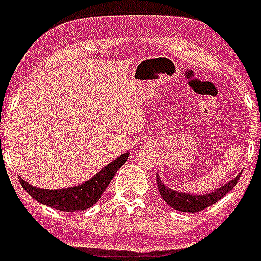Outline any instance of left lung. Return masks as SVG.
<instances>
[{
    "label": "left lung",
    "instance_id": "left-lung-1",
    "mask_svg": "<svg viewBox=\"0 0 261 261\" xmlns=\"http://www.w3.org/2000/svg\"><path fill=\"white\" fill-rule=\"evenodd\" d=\"M241 173H239L235 178H232L228 182H225L223 187H220L213 192H207L203 195H192L187 194V192H179L166 187L162 179L158 175V190H159L160 196L163 198L166 203L169 204L170 207L178 210V212H188V213H195V212H200V210L209 207L216 202H219L224 195H227L229 191L232 190L235 184L238 182Z\"/></svg>",
    "mask_w": 261,
    "mask_h": 261
}]
</instances>
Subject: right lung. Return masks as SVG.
<instances>
[{"label": "right lung", "instance_id": "add662e5", "mask_svg": "<svg viewBox=\"0 0 261 261\" xmlns=\"http://www.w3.org/2000/svg\"><path fill=\"white\" fill-rule=\"evenodd\" d=\"M130 153H123L115 160H112L109 165H106L102 170H99L92 178H90L83 184L63 188V190H44L37 188L34 185L29 184L24 179L19 177L20 184L30 196L45 204L52 209L61 210V212H76V210H86L91 207L99 200V198L109 185L112 178L115 177L116 171L124 165L125 160L128 159Z\"/></svg>", "mask_w": 261, "mask_h": 261}]
</instances>
